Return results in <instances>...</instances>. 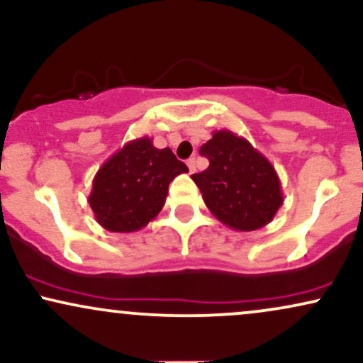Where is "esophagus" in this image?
Segmentation results:
<instances>
[{"label": "esophagus", "instance_id": "1", "mask_svg": "<svg viewBox=\"0 0 363 363\" xmlns=\"http://www.w3.org/2000/svg\"><path fill=\"white\" fill-rule=\"evenodd\" d=\"M186 164H187V169H189V174H194L196 172V160H194V158H189Z\"/></svg>", "mask_w": 363, "mask_h": 363}]
</instances>
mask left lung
<instances>
[{
  "label": "left lung",
  "mask_w": 363,
  "mask_h": 363,
  "mask_svg": "<svg viewBox=\"0 0 363 363\" xmlns=\"http://www.w3.org/2000/svg\"><path fill=\"white\" fill-rule=\"evenodd\" d=\"M199 153L210 160V167L191 179L216 220L239 232L272 222L283 205V193L268 158L228 129L213 131Z\"/></svg>",
  "instance_id": "8db88e82"
}]
</instances>
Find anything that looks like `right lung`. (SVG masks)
<instances>
[{
    "mask_svg": "<svg viewBox=\"0 0 363 363\" xmlns=\"http://www.w3.org/2000/svg\"><path fill=\"white\" fill-rule=\"evenodd\" d=\"M186 172L172 150L155 148L148 136L128 141L104 162L91 182L89 203L95 220L121 234L147 227L165 205L170 182Z\"/></svg>",
    "mask_w": 363,
    "mask_h": 363,
    "instance_id": "obj_1",
    "label": "right lung"
}]
</instances>
